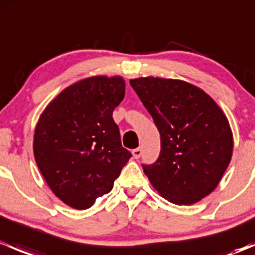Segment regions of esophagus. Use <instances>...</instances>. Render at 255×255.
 <instances>
[{
	"label": "esophagus",
	"mask_w": 255,
	"mask_h": 255,
	"mask_svg": "<svg viewBox=\"0 0 255 255\" xmlns=\"http://www.w3.org/2000/svg\"><path fill=\"white\" fill-rule=\"evenodd\" d=\"M142 153H143V150H142V148H135V149H133V151H132V154H133V158L134 159H138V158H140V155H142Z\"/></svg>",
	"instance_id": "1"
}]
</instances>
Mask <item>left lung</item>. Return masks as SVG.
<instances>
[{"instance_id": "1", "label": "left lung", "mask_w": 255, "mask_h": 255, "mask_svg": "<svg viewBox=\"0 0 255 255\" xmlns=\"http://www.w3.org/2000/svg\"><path fill=\"white\" fill-rule=\"evenodd\" d=\"M160 133L159 158L143 170L169 202L192 205L210 195L222 179L233 151L227 117L199 87L182 80L132 79Z\"/></svg>"}]
</instances>
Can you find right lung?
Wrapping results in <instances>:
<instances>
[{
	"label": "right lung",
	"instance_id": "add662e5",
	"mask_svg": "<svg viewBox=\"0 0 255 255\" xmlns=\"http://www.w3.org/2000/svg\"><path fill=\"white\" fill-rule=\"evenodd\" d=\"M125 94L121 76H92L63 90L40 115L35 161L51 191L70 207L86 210L109 194L132 156L112 118Z\"/></svg>",
	"mask_w": 255,
	"mask_h": 255
}]
</instances>
